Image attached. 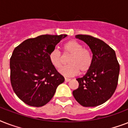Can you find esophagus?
Returning <instances> with one entry per match:
<instances>
[{
    "label": "esophagus",
    "instance_id": "1",
    "mask_svg": "<svg viewBox=\"0 0 128 128\" xmlns=\"http://www.w3.org/2000/svg\"><path fill=\"white\" fill-rule=\"evenodd\" d=\"M70 80H70V78H65V82H70Z\"/></svg>",
    "mask_w": 128,
    "mask_h": 128
}]
</instances>
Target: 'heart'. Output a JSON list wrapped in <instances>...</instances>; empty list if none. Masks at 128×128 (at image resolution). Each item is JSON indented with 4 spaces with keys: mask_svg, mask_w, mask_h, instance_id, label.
Here are the masks:
<instances>
[{
    "mask_svg": "<svg viewBox=\"0 0 128 128\" xmlns=\"http://www.w3.org/2000/svg\"><path fill=\"white\" fill-rule=\"evenodd\" d=\"M64 54H71L68 60L67 66L61 68L59 72L64 76H74L79 71L84 74L89 70L92 63V55L89 50L83 48L82 44L76 40L68 41L63 47ZM51 64L56 68L63 65V58L57 49H54L49 54Z\"/></svg>",
    "mask_w": 128,
    "mask_h": 128,
    "instance_id": "heart-1",
    "label": "heart"
}]
</instances>
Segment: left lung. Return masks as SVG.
Returning a JSON list of instances; mask_svg holds the SVG:
<instances>
[{
  "mask_svg": "<svg viewBox=\"0 0 128 128\" xmlns=\"http://www.w3.org/2000/svg\"><path fill=\"white\" fill-rule=\"evenodd\" d=\"M87 44L92 53V66L72 92L76 100L84 107H95L112 97L118 85L120 65L115 51L104 41L90 35H76Z\"/></svg>",
  "mask_w": 128,
  "mask_h": 128,
  "instance_id": "obj_1",
  "label": "left lung"
}]
</instances>
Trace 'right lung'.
Masks as SVG:
<instances>
[{"instance_id":"add662e5","label":"right lung","mask_w":128,"mask_h":128,"mask_svg":"<svg viewBox=\"0 0 128 128\" xmlns=\"http://www.w3.org/2000/svg\"><path fill=\"white\" fill-rule=\"evenodd\" d=\"M66 34L41 35L14 48L10 60V82L16 96L27 105L41 107L64 82L49 59L50 52Z\"/></svg>"}]
</instances>
